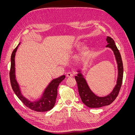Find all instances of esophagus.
<instances>
[{"instance_id":"obj_1","label":"esophagus","mask_w":135,"mask_h":135,"mask_svg":"<svg viewBox=\"0 0 135 135\" xmlns=\"http://www.w3.org/2000/svg\"><path fill=\"white\" fill-rule=\"evenodd\" d=\"M74 75V73H70V72H69L68 73L66 74V76L67 77H69V78H71V77H73V76Z\"/></svg>"}]
</instances>
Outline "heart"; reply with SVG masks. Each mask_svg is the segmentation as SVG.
Returning a JSON list of instances; mask_svg holds the SVG:
<instances>
[{"mask_svg": "<svg viewBox=\"0 0 135 135\" xmlns=\"http://www.w3.org/2000/svg\"><path fill=\"white\" fill-rule=\"evenodd\" d=\"M80 44H81V43H77L75 44V47H78L80 46ZM87 51H88V48L85 47L82 49V50H81V53H82V54H85V53H86Z\"/></svg>", "mask_w": 135, "mask_h": 135, "instance_id": "b5f03b06", "label": "heart"}]
</instances>
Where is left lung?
Here are the masks:
<instances>
[{
    "mask_svg": "<svg viewBox=\"0 0 135 135\" xmlns=\"http://www.w3.org/2000/svg\"><path fill=\"white\" fill-rule=\"evenodd\" d=\"M107 41L108 44L106 47L111 48L113 50L118 64V75L117 84L114 88L113 91L107 96L99 97L92 92L88 87L86 80L80 73V71H78L79 73L77 76H75L81 100L88 108H98L111 104L118 96L122 86L123 76V65L120 52L117 48L114 40L111 37L107 36Z\"/></svg>",
    "mask_w": 135,
    "mask_h": 135,
    "instance_id": "left-lung-1",
    "label": "left lung"
}]
</instances>
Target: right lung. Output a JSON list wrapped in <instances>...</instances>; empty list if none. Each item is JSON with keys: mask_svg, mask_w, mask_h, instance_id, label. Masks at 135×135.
<instances>
[{"mask_svg": "<svg viewBox=\"0 0 135 135\" xmlns=\"http://www.w3.org/2000/svg\"><path fill=\"white\" fill-rule=\"evenodd\" d=\"M20 44V43L18 44V46L13 50L11 55V65L9 71V78L12 88L16 96L26 107L35 112H47L54 107L57 95V88L60 83L65 78V76L62 75L58 78L52 80L45 89L41 98L38 100L34 102H31L26 99L22 95L21 91H20L19 85L16 79L15 75V57L16 52L17 51Z\"/></svg>", "mask_w": 135, "mask_h": 135, "instance_id": "add662e5", "label": "right lung"}]
</instances>
